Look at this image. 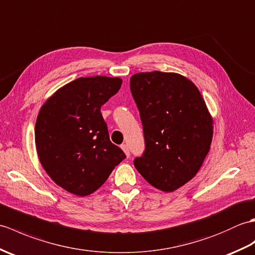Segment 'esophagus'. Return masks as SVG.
Here are the masks:
<instances>
[{"mask_svg": "<svg viewBox=\"0 0 255 255\" xmlns=\"http://www.w3.org/2000/svg\"><path fill=\"white\" fill-rule=\"evenodd\" d=\"M121 148H122V150L124 151V154L127 155V157L128 158L129 157V149H128V145H126V144H123V145H121Z\"/></svg>", "mask_w": 255, "mask_h": 255, "instance_id": "obj_1", "label": "esophagus"}]
</instances>
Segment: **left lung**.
Returning <instances> with one entry per match:
<instances>
[{
	"mask_svg": "<svg viewBox=\"0 0 255 255\" xmlns=\"http://www.w3.org/2000/svg\"><path fill=\"white\" fill-rule=\"evenodd\" d=\"M129 88L146 147L134 166L156 189L172 192L201 169L211 148L213 118L200 90L178 73H136Z\"/></svg>",
	"mask_w": 255,
	"mask_h": 255,
	"instance_id": "8db88e82",
	"label": "left lung"
}]
</instances>
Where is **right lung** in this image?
I'll use <instances>...</instances> for the list:
<instances>
[{"instance_id":"right-lung-1","label":"right lung","mask_w":255,"mask_h":255,"mask_svg":"<svg viewBox=\"0 0 255 255\" xmlns=\"http://www.w3.org/2000/svg\"><path fill=\"white\" fill-rule=\"evenodd\" d=\"M122 85L120 77H80L47 99L38 113V158L54 182L78 196L94 193L126 155L110 142L100 108Z\"/></svg>"}]
</instances>
